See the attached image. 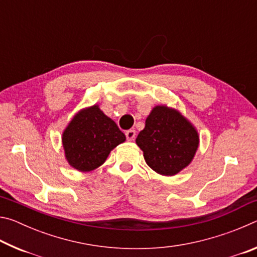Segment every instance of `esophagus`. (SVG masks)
Returning a JSON list of instances; mask_svg holds the SVG:
<instances>
[{
    "instance_id": "esophagus-1",
    "label": "esophagus",
    "mask_w": 257,
    "mask_h": 257,
    "mask_svg": "<svg viewBox=\"0 0 257 257\" xmlns=\"http://www.w3.org/2000/svg\"><path fill=\"white\" fill-rule=\"evenodd\" d=\"M125 137H127V139H128L129 142L134 141V139L136 138V132H135V130H133V129L128 130V132L125 133Z\"/></svg>"
}]
</instances>
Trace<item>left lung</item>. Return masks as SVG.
Wrapping results in <instances>:
<instances>
[{
  "mask_svg": "<svg viewBox=\"0 0 257 257\" xmlns=\"http://www.w3.org/2000/svg\"><path fill=\"white\" fill-rule=\"evenodd\" d=\"M136 144L152 170L171 177L191 163L199 145V135L180 111L163 104L152 108Z\"/></svg>",
  "mask_w": 257,
  "mask_h": 257,
  "instance_id": "1",
  "label": "left lung"
}]
</instances>
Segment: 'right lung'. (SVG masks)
Instances as JSON below:
<instances>
[{
	"label": "right lung",
	"instance_id": "add662e5",
	"mask_svg": "<svg viewBox=\"0 0 257 257\" xmlns=\"http://www.w3.org/2000/svg\"><path fill=\"white\" fill-rule=\"evenodd\" d=\"M124 142V134L97 104L78 111L62 133L64 158L80 172L101 167L111 151Z\"/></svg>",
	"mask_w": 257,
	"mask_h": 257
}]
</instances>
